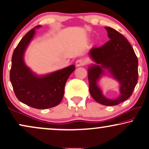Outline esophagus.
I'll use <instances>...</instances> for the list:
<instances>
[{"label": "esophagus", "mask_w": 149, "mask_h": 149, "mask_svg": "<svg viewBox=\"0 0 149 149\" xmlns=\"http://www.w3.org/2000/svg\"><path fill=\"white\" fill-rule=\"evenodd\" d=\"M85 64V61L82 59H79L76 62V65L77 67H80V66H83Z\"/></svg>", "instance_id": "34e87169"}]
</instances>
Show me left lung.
I'll return each mask as SVG.
<instances>
[{"label":"left lung","instance_id":"left-lung-1","mask_svg":"<svg viewBox=\"0 0 149 149\" xmlns=\"http://www.w3.org/2000/svg\"><path fill=\"white\" fill-rule=\"evenodd\" d=\"M110 39L98 48H92L88 55L95 64L88 68L89 92L97 102L114 106L125 101L132 95L138 80V61L134 50L127 38L116 30L106 27ZM108 74L120 84V95L109 99L103 95L97 82Z\"/></svg>","mask_w":149,"mask_h":149}]
</instances>
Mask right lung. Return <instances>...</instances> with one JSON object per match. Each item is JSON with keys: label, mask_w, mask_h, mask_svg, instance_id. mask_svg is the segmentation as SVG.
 Returning a JSON list of instances; mask_svg holds the SVG:
<instances>
[{"label": "right lung", "mask_w": 149, "mask_h": 149, "mask_svg": "<svg viewBox=\"0 0 149 149\" xmlns=\"http://www.w3.org/2000/svg\"><path fill=\"white\" fill-rule=\"evenodd\" d=\"M38 25L26 33L14 51L10 70V81L18 100L28 106L45 109L57 106L63 100L65 86L69 76L75 70L70 65L45 75H37L26 65L25 51L33 40Z\"/></svg>", "instance_id": "1"}]
</instances>
